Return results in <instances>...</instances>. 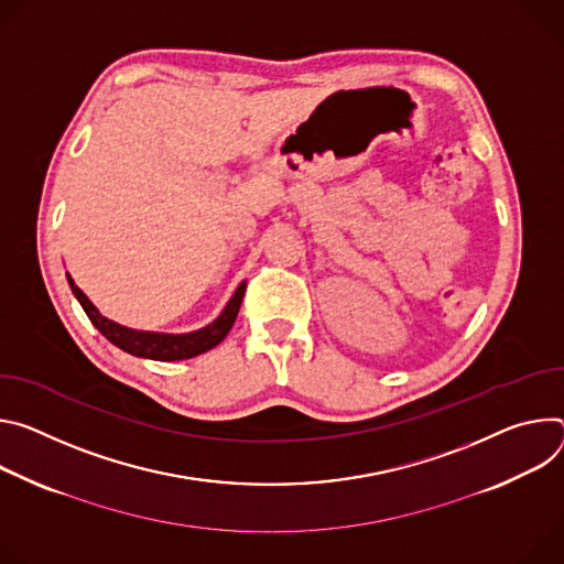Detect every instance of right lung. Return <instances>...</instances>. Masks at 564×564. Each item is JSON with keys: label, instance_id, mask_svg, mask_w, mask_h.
I'll list each match as a JSON object with an SVG mask.
<instances>
[{"label": "right lung", "instance_id": "right-lung-1", "mask_svg": "<svg viewBox=\"0 0 564 564\" xmlns=\"http://www.w3.org/2000/svg\"><path fill=\"white\" fill-rule=\"evenodd\" d=\"M69 286L74 291V295L78 297V302L83 304L85 314L89 316L91 325L118 349L128 351L132 356L139 358H150V360H185L199 356L213 347H217L230 332V327L235 325V318L239 314V306L243 300V291H246V282H241L232 297L228 300V304L224 306V311L219 314L217 321H213L210 325L191 332V334H156V332H137L130 327H122L109 318H105L100 311L94 306V302L76 286V282L72 280V275L67 273Z\"/></svg>", "mask_w": 564, "mask_h": 564}]
</instances>
